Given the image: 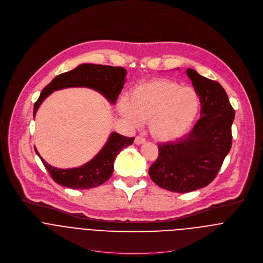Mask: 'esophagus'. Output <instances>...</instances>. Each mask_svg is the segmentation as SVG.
<instances>
[{"label": "esophagus", "instance_id": "34e87169", "mask_svg": "<svg viewBox=\"0 0 263 263\" xmlns=\"http://www.w3.org/2000/svg\"><path fill=\"white\" fill-rule=\"evenodd\" d=\"M145 142H146V140L143 137H141V136H138L135 139V144L136 145H141V144H144Z\"/></svg>", "mask_w": 263, "mask_h": 263}]
</instances>
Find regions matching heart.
Wrapping results in <instances>:
<instances>
[{
  "mask_svg": "<svg viewBox=\"0 0 263 263\" xmlns=\"http://www.w3.org/2000/svg\"><path fill=\"white\" fill-rule=\"evenodd\" d=\"M200 110V98L189 86L167 79H155L134 87L126 101H120L119 114L134 125L150 120V132L158 140L184 136Z\"/></svg>",
  "mask_w": 263,
  "mask_h": 263,
  "instance_id": "1",
  "label": "heart"
}]
</instances>
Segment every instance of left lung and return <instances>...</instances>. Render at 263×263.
<instances>
[{
	"label": "left lung",
	"mask_w": 263,
	"mask_h": 263,
	"mask_svg": "<svg viewBox=\"0 0 263 263\" xmlns=\"http://www.w3.org/2000/svg\"><path fill=\"white\" fill-rule=\"evenodd\" d=\"M187 76L200 98V118L175 142L158 144V157L149 176L159 187L185 193L209 185L231 148L234 110L224 88L192 69Z\"/></svg>",
	"instance_id": "8db88e82"
}]
</instances>
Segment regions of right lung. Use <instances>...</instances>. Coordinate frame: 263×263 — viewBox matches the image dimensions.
Here are the masks:
<instances>
[{
    "instance_id": "right-lung-1",
    "label": "right lung",
    "mask_w": 263,
    "mask_h": 263,
    "mask_svg": "<svg viewBox=\"0 0 263 263\" xmlns=\"http://www.w3.org/2000/svg\"><path fill=\"white\" fill-rule=\"evenodd\" d=\"M126 70L121 67L83 64L70 72L57 76L46 85L34 105V117L42 102L53 91L68 87H88L99 91L111 104L120 95L125 82ZM135 138L112 133L102 150L85 164L74 168H58L48 164L35 149L51 178L61 186L72 189H89L102 185L113 174L114 161L120 151L132 145Z\"/></svg>"
}]
</instances>
